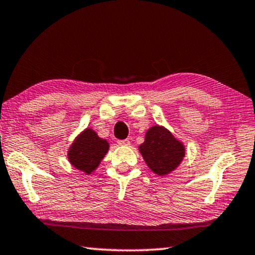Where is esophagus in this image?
Returning <instances> with one entry per match:
<instances>
[{
	"mask_svg": "<svg viewBox=\"0 0 255 255\" xmlns=\"http://www.w3.org/2000/svg\"><path fill=\"white\" fill-rule=\"evenodd\" d=\"M119 145L120 146H130V141L128 139L125 140H119Z\"/></svg>",
	"mask_w": 255,
	"mask_h": 255,
	"instance_id": "obj_1",
	"label": "esophagus"
}]
</instances>
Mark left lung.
I'll use <instances>...</instances> for the list:
<instances>
[{
  "label": "left lung",
  "instance_id": "8db88e82",
  "mask_svg": "<svg viewBox=\"0 0 255 255\" xmlns=\"http://www.w3.org/2000/svg\"><path fill=\"white\" fill-rule=\"evenodd\" d=\"M147 167L157 176L175 171L185 157L186 148L163 125L155 124L146 131L145 140L138 147Z\"/></svg>",
  "mask_w": 255,
  "mask_h": 255
}]
</instances>
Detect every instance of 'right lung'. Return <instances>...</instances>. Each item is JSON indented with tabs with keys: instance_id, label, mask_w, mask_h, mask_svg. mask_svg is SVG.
<instances>
[{
	"instance_id": "1",
	"label": "right lung",
	"mask_w": 255,
	"mask_h": 255,
	"mask_svg": "<svg viewBox=\"0 0 255 255\" xmlns=\"http://www.w3.org/2000/svg\"><path fill=\"white\" fill-rule=\"evenodd\" d=\"M108 150L109 142L99 136L92 128H86L70 145L66 157L73 168L91 175L97 170Z\"/></svg>"
}]
</instances>
